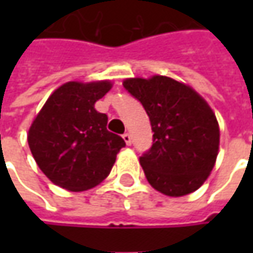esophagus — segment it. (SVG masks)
<instances>
[{
  "label": "esophagus",
  "mask_w": 253,
  "mask_h": 253,
  "mask_svg": "<svg viewBox=\"0 0 253 253\" xmlns=\"http://www.w3.org/2000/svg\"><path fill=\"white\" fill-rule=\"evenodd\" d=\"M122 138H124V141H125V143H126V145H131L132 143L131 135H129L128 132H126V133H124V135H122Z\"/></svg>",
  "instance_id": "1"
}]
</instances>
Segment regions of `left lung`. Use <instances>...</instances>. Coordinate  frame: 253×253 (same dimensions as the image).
I'll return each mask as SVG.
<instances>
[{"mask_svg": "<svg viewBox=\"0 0 253 253\" xmlns=\"http://www.w3.org/2000/svg\"><path fill=\"white\" fill-rule=\"evenodd\" d=\"M122 84L151 120L153 143L139 158L149 184L170 197L196 191L218 155V122L207 101L166 76L126 79Z\"/></svg>", "mask_w": 253, "mask_h": 253, "instance_id": "8db88e82", "label": "left lung"}]
</instances>
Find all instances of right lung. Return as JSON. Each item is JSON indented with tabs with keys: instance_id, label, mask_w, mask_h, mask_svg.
<instances>
[{
	"instance_id": "1",
	"label": "right lung",
	"mask_w": 253,
	"mask_h": 253,
	"mask_svg": "<svg viewBox=\"0 0 253 253\" xmlns=\"http://www.w3.org/2000/svg\"><path fill=\"white\" fill-rule=\"evenodd\" d=\"M107 80L60 85L32 122L28 143L39 169L59 187L91 189L105 179L125 146L107 129L108 117L94 108L110 91Z\"/></svg>"
}]
</instances>
